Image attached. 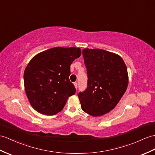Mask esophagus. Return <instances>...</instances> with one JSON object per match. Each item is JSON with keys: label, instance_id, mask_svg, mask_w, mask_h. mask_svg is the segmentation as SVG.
Here are the masks:
<instances>
[{"label": "esophagus", "instance_id": "34e87169", "mask_svg": "<svg viewBox=\"0 0 155 155\" xmlns=\"http://www.w3.org/2000/svg\"><path fill=\"white\" fill-rule=\"evenodd\" d=\"M74 86H75V88H76V89H77V88H78V84H77V82H74Z\"/></svg>", "mask_w": 155, "mask_h": 155}]
</instances>
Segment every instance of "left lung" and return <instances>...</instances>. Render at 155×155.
Instances as JSON below:
<instances>
[{
    "mask_svg": "<svg viewBox=\"0 0 155 155\" xmlns=\"http://www.w3.org/2000/svg\"><path fill=\"white\" fill-rule=\"evenodd\" d=\"M88 75L87 88L78 94L82 110L100 116L116 106L128 84L127 67L121 57L100 49L82 50Z\"/></svg>",
    "mask_w": 155,
    "mask_h": 155,
    "instance_id": "left-lung-1",
    "label": "left lung"
}]
</instances>
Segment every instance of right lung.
<instances>
[{
  "label": "right lung",
  "instance_id": "1",
  "mask_svg": "<svg viewBox=\"0 0 155 155\" xmlns=\"http://www.w3.org/2000/svg\"><path fill=\"white\" fill-rule=\"evenodd\" d=\"M81 51L73 47H56L38 53L29 62L24 73L25 91L38 112L55 115L75 94L76 89L69 80L70 66Z\"/></svg>",
  "mask_w": 155,
  "mask_h": 155
}]
</instances>
